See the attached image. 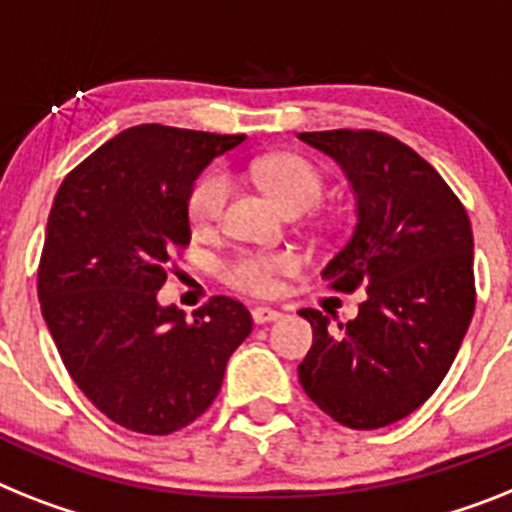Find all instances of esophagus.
I'll return each mask as SVG.
<instances>
[{
	"instance_id": "34e87169",
	"label": "esophagus",
	"mask_w": 512,
	"mask_h": 512,
	"mask_svg": "<svg viewBox=\"0 0 512 512\" xmlns=\"http://www.w3.org/2000/svg\"><path fill=\"white\" fill-rule=\"evenodd\" d=\"M251 316H253V322H256V324H269V322H277L282 314L272 306H256L251 311Z\"/></svg>"
}]
</instances>
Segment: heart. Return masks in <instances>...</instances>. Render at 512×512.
Here are the masks:
<instances>
[{"label": "heart", "mask_w": 512, "mask_h": 512, "mask_svg": "<svg viewBox=\"0 0 512 512\" xmlns=\"http://www.w3.org/2000/svg\"><path fill=\"white\" fill-rule=\"evenodd\" d=\"M248 175L285 211H308L319 204L324 190L322 172L298 154H266L248 164ZM230 180L211 170L198 177L188 196V217L196 230H209L225 214ZM301 259L290 251H240L222 266V277L238 290L272 295L280 290L282 274H293Z\"/></svg>", "instance_id": "b5f03b06"}]
</instances>
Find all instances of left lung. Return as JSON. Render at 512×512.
<instances>
[{"instance_id":"obj_1","label":"left lung","mask_w":512,"mask_h":512,"mask_svg":"<svg viewBox=\"0 0 512 512\" xmlns=\"http://www.w3.org/2000/svg\"><path fill=\"white\" fill-rule=\"evenodd\" d=\"M340 164L356 196V227L322 277L366 287L348 324L301 316L314 345L298 366L303 390L350 429H382L432 398L476 306L474 232L455 193L411 146L374 130L301 133Z\"/></svg>"}]
</instances>
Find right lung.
Here are the masks:
<instances>
[{"label": "right lung", "instance_id": "add662e5", "mask_svg": "<svg viewBox=\"0 0 512 512\" xmlns=\"http://www.w3.org/2000/svg\"><path fill=\"white\" fill-rule=\"evenodd\" d=\"M243 141L138 125L57 190L38 266L41 314L80 392L130 432L162 437L196 421L251 335L248 308L227 295L193 322L159 303L170 256L190 243V188Z\"/></svg>", "mask_w": 512, "mask_h": 512}]
</instances>
